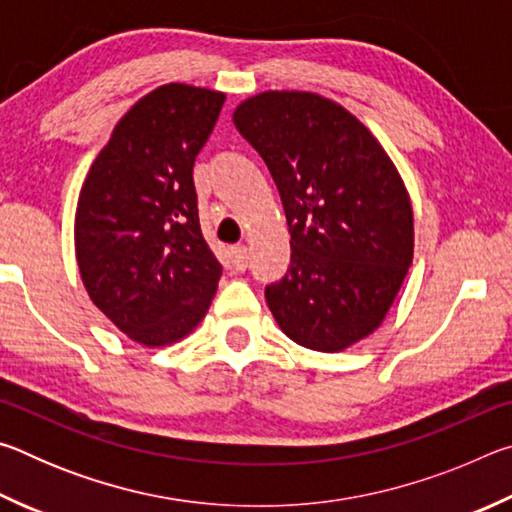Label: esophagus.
<instances>
[{"instance_id":"1","label":"esophagus","mask_w":512,"mask_h":512,"mask_svg":"<svg viewBox=\"0 0 512 512\" xmlns=\"http://www.w3.org/2000/svg\"><path fill=\"white\" fill-rule=\"evenodd\" d=\"M232 255V264H235L237 271H246L248 266V248L246 246H235L230 250Z\"/></svg>"}]
</instances>
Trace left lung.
Returning <instances> with one entry per match:
<instances>
[{
  "mask_svg": "<svg viewBox=\"0 0 512 512\" xmlns=\"http://www.w3.org/2000/svg\"><path fill=\"white\" fill-rule=\"evenodd\" d=\"M291 232V264L266 302L291 341L341 352L381 325L413 259V210L361 121L314 92H262L235 110Z\"/></svg>",
  "mask_w": 512,
  "mask_h": 512,
  "instance_id": "obj_1",
  "label": "left lung"
}]
</instances>
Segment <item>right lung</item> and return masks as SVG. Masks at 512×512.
I'll return each instance as SVG.
<instances>
[{"instance_id": "right-lung-1", "label": "right lung", "mask_w": 512, "mask_h": 512, "mask_svg": "<svg viewBox=\"0 0 512 512\" xmlns=\"http://www.w3.org/2000/svg\"><path fill=\"white\" fill-rule=\"evenodd\" d=\"M225 94L169 83L119 119L76 207L90 300L128 339L167 345L201 323L223 266L198 223L194 162Z\"/></svg>"}]
</instances>
